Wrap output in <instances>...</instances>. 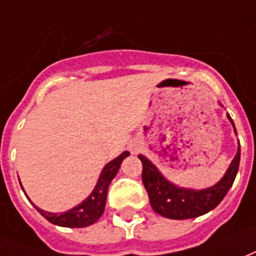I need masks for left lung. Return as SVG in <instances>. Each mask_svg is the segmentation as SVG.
Returning a JSON list of instances; mask_svg holds the SVG:
<instances>
[{"instance_id": "8db88e82", "label": "left lung", "mask_w": 256, "mask_h": 256, "mask_svg": "<svg viewBox=\"0 0 256 256\" xmlns=\"http://www.w3.org/2000/svg\"><path fill=\"white\" fill-rule=\"evenodd\" d=\"M228 118L233 124L234 133H237L228 114ZM138 158L142 164V176H141L142 183L148 192L150 204L154 210L164 218L183 220V219H192L196 216L208 214L209 210L215 209L228 194L238 172L240 142H238L237 154L224 173V176L215 186L204 190H190V188L178 187L164 178L162 173L156 169V166L150 159H146L144 155H138Z\"/></svg>"}]
</instances>
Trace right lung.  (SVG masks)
Returning <instances> with one entry per match:
<instances>
[{
    "mask_svg": "<svg viewBox=\"0 0 256 256\" xmlns=\"http://www.w3.org/2000/svg\"><path fill=\"white\" fill-rule=\"evenodd\" d=\"M128 155H130V152L124 151L118 158L110 160V164L104 166L92 192L86 198L83 202L76 205L74 208L69 209L66 212H60V214H51V212L42 210L37 206H36V209L48 222H51L52 224H56V226H62V228H87L90 224H94L104 214L105 204H106L108 187H110V182L116 176V173L122 165L123 159L128 158Z\"/></svg>",
    "mask_w": 256,
    "mask_h": 256,
    "instance_id": "1",
    "label": "right lung"
}]
</instances>
